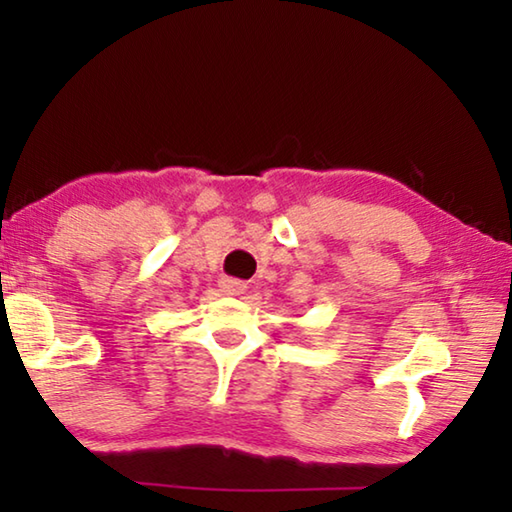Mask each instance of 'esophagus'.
Segmentation results:
<instances>
[{
    "label": "esophagus",
    "instance_id": "obj_1",
    "mask_svg": "<svg viewBox=\"0 0 512 512\" xmlns=\"http://www.w3.org/2000/svg\"><path fill=\"white\" fill-rule=\"evenodd\" d=\"M221 284V289L228 293V296H239V293H244L248 287H246V282H241V280H232V277H223V280L219 282Z\"/></svg>",
    "mask_w": 512,
    "mask_h": 512
}]
</instances>
